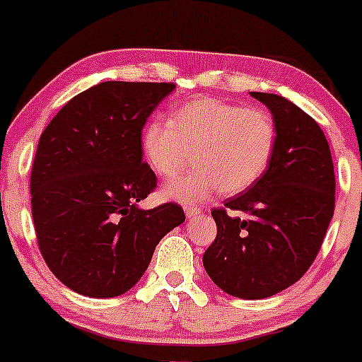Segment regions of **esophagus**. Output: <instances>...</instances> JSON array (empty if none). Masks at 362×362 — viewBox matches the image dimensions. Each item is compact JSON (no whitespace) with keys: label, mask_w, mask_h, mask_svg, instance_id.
Wrapping results in <instances>:
<instances>
[{"label":"esophagus","mask_w":362,"mask_h":362,"mask_svg":"<svg viewBox=\"0 0 362 362\" xmlns=\"http://www.w3.org/2000/svg\"><path fill=\"white\" fill-rule=\"evenodd\" d=\"M184 211L187 217H196V215L202 214V206L199 204H185Z\"/></svg>","instance_id":"34e87169"}]
</instances>
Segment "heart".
Segmentation results:
<instances>
[{"label":"heart","mask_w":362,"mask_h":362,"mask_svg":"<svg viewBox=\"0 0 362 362\" xmlns=\"http://www.w3.org/2000/svg\"><path fill=\"white\" fill-rule=\"evenodd\" d=\"M275 147L276 124L268 112L215 98L187 101L170 120H151L141 131L145 159L164 180L192 159L198 164L164 191L182 203L245 191L266 173Z\"/></svg>","instance_id":"heart-1"}]
</instances>
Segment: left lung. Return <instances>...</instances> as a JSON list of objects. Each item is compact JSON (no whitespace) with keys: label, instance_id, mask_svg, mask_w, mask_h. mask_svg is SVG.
Here are the masks:
<instances>
[{"label":"left lung","instance_id":"left-lung-1","mask_svg":"<svg viewBox=\"0 0 362 362\" xmlns=\"http://www.w3.org/2000/svg\"><path fill=\"white\" fill-rule=\"evenodd\" d=\"M273 113L276 147L266 173L214 208L217 236L203 254L215 286L262 299L298 282L315 261L334 210V166L319 124L289 100L252 93Z\"/></svg>","mask_w":362,"mask_h":362}]
</instances>
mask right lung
Listing matches in <instances>:
<instances>
[{
    "instance_id": "right-lung-1",
    "label": "right lung",
    "mask_w": 362,
    "mask_h": 362,
    "mask_svg": "<svg viewBox=\"0 0 362 362\" xmlns=\"http://www.w3.org/2000/svg\"><path fill=\"white\" fill-rule=\"evenodd\" d=\"M173 82H101L68 101L42 133L31 168L36 242L75 293L113 298L147 269L156 245L185 221L180 204L140 210L158 187L141 160V129Z\"/></svg>"
}]
</instances>
